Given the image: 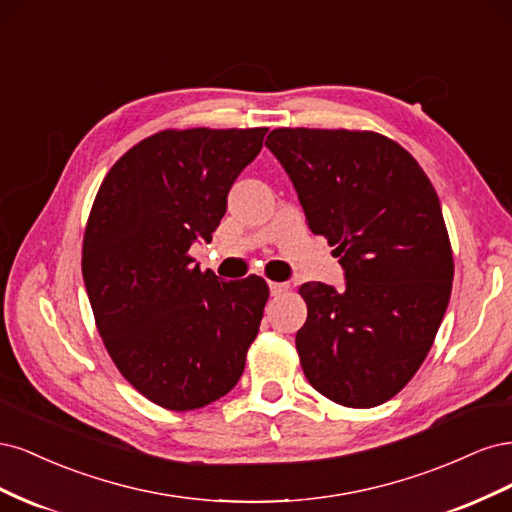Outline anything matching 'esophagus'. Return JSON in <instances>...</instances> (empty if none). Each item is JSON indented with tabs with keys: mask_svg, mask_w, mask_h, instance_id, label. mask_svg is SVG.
<instances>
[{
	"mask_svg": "<svg viewBox=\"0 0 512 512\" xmlns=\"http://www.w3.org/2000/svg\"><path fill=\"white\" fill-rule=\"evenodd\" d=\"M269 290H271V297H280V294H284L288 290V284H284V282H269Z\"/></svg>",
	"mask_w": 512,
	"mask_h": 512,
	"instance_id": "esophagus-1",
	"label": "esophagus"
}]
</instances>
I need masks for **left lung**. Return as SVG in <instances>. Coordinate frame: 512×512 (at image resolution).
Segmentation results:
<instances>
[{
  "label": "left lung",
  "mask_w": 512,
  "mask_h": 512,
  "mask_svg": "<svg viewBox=\"0 0 512 512\" xmlns=\"http://www.w3.org/2000/svg\"><path fill=\"white\" fill-rule=\"evenodd\" d=\"M314 235L335 245L346 288H299L303 374L348 408L397 395L436 339L453 286V252L423 168L376 132L277 128L267 136Z\"/></svg>",
  "instance_id": "obj_1"
}]
</instances>
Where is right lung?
I'll return each instance as SVG.
<instances>
[{
	"label": "right lung",
	"mask_w": 512,
	"mask_h": 512,
	"mask_svg": "<svg viewBox=\"0 0 512 512\" xmlns=\"http://www.w3.org/2000/svg\"><path fill=\"white\" fill-rule=\"evenodd\" d=\"M267 128L164 130L104 177L83 239V280L104 346L153 404L196 410L243 374L269 288L222 282L188 250L211 241L241 170Z\"/></svg>",
	"instance_id": "1"
}]
</instances>
